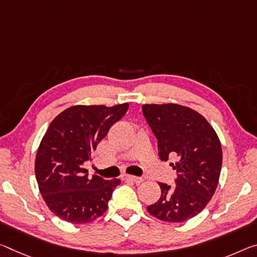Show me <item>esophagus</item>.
I'll list each match as a JSON object with an SVG mask.
<instances>
[{"label":"esophagus","instance_id":"1","mask_svg":"<svg viewBox=\"0 0 257 257\" xmlns=\"http://www.w3.org/2000/svg\"><path fill=\"white\" fill-rule=\"evenodd\" d=\"M124 178L128 181H132L136 184H140L141 182H143V178L142 177H137V176H133V175H124Z\"/></svg>","mask_w":257,"mask_h":257}]
</instances>
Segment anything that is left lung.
Instances as JSON below:
<instances>
[{"mask_svg":"<svg viewBox=\"0 0 257 257\" xmlns=\"http://www.w3.org/2000/svg\"><path fill=\"white\" fill-rule=\"evenodd\" d=\"M144 117L158 140L159 158L177 172L175 185L159 183L161 197L148 211L161 221L181 223L205 208L218 184L222 146L213 127L192 108L177 104H146Z\"/></svg>","mask_w":257,"mask_h":257,"instance_id":"8db88e82","label":"left lung"}]
</instances>
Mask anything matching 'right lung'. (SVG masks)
Returning <instances> with one entry per match:
<instances>
[{
	"instance_id": "add662e5",
	"label": "right lung",
	"mask_w": 257,
	"mask_h": 257,
	"mask_svg": "<svg viewBox=\"0 0 257 257\" xmlns=\"http://www.w3.org/2000/svg\"><path fill=\"white\" fill-rule=\"evenodd\" d=\"M128 107V103L112 107L77 105L65 109L49 125L36 153L35 177L49 209L59 218L89 223L107 210L120 180L88 177L83 164L91 161V153Z\"/></svg>"
}]
</instances>
